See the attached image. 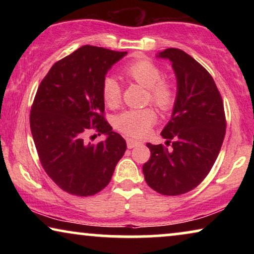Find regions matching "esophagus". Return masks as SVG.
Instances as JSON below:
<instances>
[{
  "instance_id": "34e87169",
  "label": "esophagus",
  "mask_w": 254,
  "mask_h": 254,
  "mask_svg": "<svg viewBox=\"0 0 254 254\" xmlns=\"http://www.w3.org/2000/svg\"><path fill=\"white\" fill-rule=\"evenodd\" d=\"M140 144H141L140 141L134 140V138H127V147H128V149L137 147V145H140Z\"/></svg>"
}]
</instances>
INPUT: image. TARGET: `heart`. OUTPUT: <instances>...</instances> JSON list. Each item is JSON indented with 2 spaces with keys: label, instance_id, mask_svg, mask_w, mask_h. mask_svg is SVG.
Masks as SVG:
<instances>
[{
  "label": "heart",
  "instance_id": "b5f03b06",
  "mask_svg": "<svg viewBox=\"0 0 254 254\" xmlns=\"http://www.w3.org/2000/svg\"><path fill=\"white\" fill-rule=\"evenodd\" d=\"M124 75L131 81L148 89V100L162 111L171 110L176 102V89L171 83L164 81L163 72L154 62L136 60L124 68ZM102 95L105 104L114 109L120 104L121 86L113 76H106L102 84ZM156 113L151 109L128 110L114 119V126L121 133L131 137L144 136L156 123Z\"/></svg>",
  "mask_w": 254,
  "mask_h": 254
}]
</instances>
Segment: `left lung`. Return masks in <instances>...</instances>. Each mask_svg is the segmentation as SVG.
<instances>
[{"label":"left lung","mask_w":254,"mask_h":254,"mask_svg":"<svg viewBox=\"0 0 254 254\" xmlns=\"http://www.w3.org/2000/svg\"><path fill=\"white\" fill-rule=\"evenodd\" d=\"M156 57L171 61L177 95L161 133L165 145L147 143L151 156L143 175L156 192L180 195L195 189L213 168L225 135L224 107L213 77L190 55L166 48Z\"/></svg>","instance_id":"8db88e82"}]
</instances>
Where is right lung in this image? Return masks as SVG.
Here are the masks:
<instances>
[{
  "mask_svg": "<svg viewBox=\"0 0 254 254\" xmlns=\"http://www.w3.org/2000/svg\"><path fill=\"white\" fill-rule=\"evenodd\" d=\"M126 54L85 45L54 64L38 88L30 114L34 144L50 178L72 195H93L109 185L126 151L103 116L102 95L107 71ZM90 129L107 138L91 144Z\"/></svg>",
  "mask_w": 254,
  "mask_h": 254,
  "instance_id": "obj_1",
  "label": "right lung"
}]
</instances>
